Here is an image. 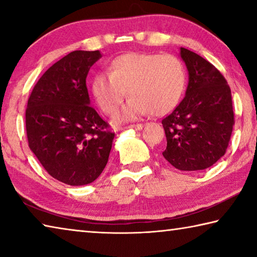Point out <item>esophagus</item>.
Masks as SVG:
<instances>
[{
	"mask_svg": "<svg viewBox=\"0 0 257 257\" xmlns=\"http://www.w3.org/2000/svg\"><path fill=\"white\" fill-rule=\"evenodd\" d=\"M129 128L135 129V130H142L143 129V124L142 123H137V124H132L129 125Z\"/></svg>",
	"mask_w": 257,
	"mask_h": 257,
	"instance_id": "esophagus-1",
	"label": "esophagus"
}]
</instances>
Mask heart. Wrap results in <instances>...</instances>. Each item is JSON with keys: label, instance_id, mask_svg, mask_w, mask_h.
Here are the masks:
<instances>
[{"label": "heart", "instance_id": "obj_1", "mask_svg": "<svg viewBox=\"0 0 257 257\" xmlns=\"http://www.w3.org/2000/svg\"><path fill=\"white\" fill-rule=\"evenodd\" d=\"M184 63L173 54L128 53L112 61L110 73L99 72L92 92L101 110L113 115L129 96L118 121H130L151 113L163 115L179 104L186 89Z\"/></svg>", "mask_w": 257, "mask_h": 257}]
</instances>
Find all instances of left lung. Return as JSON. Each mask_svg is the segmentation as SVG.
Masks as SVG:
<instances>
[{
  "label": "left lung",
  "instance_id": "1",
  "mask_svg": "<svg viewBox=\"0 0 257 257\" xmlns=\"http://www.w3.org/2000/svg\"><path fill=\"white\" fill-rule=\"evenodd\" d=\"M188 70L186 96L162 120V155L181 171L210 168L224 155L234 124L231 90L221 72L201 55L180 47Z\"/></svg>",
  "mask_w": 257,
  "mask_h": 257
}]
</instances>
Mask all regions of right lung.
Returning <instances> with one entry per match:
<instances>
[{"instance_id":"1","label":"right lung","mask_w":257,"mask_h":257,"mask_svg":"<svg viewBox=\"0 0 257 257\" xmlns=\"http://www.w3.org/2000/svg\"><path fill=\"white\" fill-rule=\"evenodd\" d=\"M99 51H73L47 69L26 108L29 149L49 175L70 186L97 179L107 163L114 134L95 108L86 86Z\"/></svg>"}]
</instances>
